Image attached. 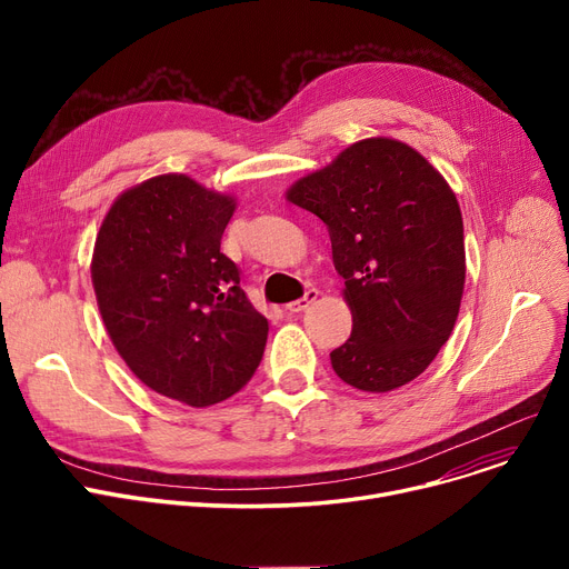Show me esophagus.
<instances>
[{"mask_svg":"<svg viewBox=\"0 0 569 569\" xmlns=\"http://www.w3.org/2000/svg\"><path fill=\"white\" fill-rule=\"evenodd\" d=\"M318 290L316 288H311V290H307L305 292V297H300V300H295V302H290V305H286V309L290 311V313H300V311H305V309H309L316 300H318Z\"/></svg>","mask_w":569,"mask_h":569,"instance_id":"esophagus-1","label":"esophagus"}]
</instances>
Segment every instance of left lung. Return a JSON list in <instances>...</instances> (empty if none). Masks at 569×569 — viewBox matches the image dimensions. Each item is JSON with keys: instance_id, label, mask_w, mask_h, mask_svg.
Instances as JSON below:
<instances>
[{"instance_id": "1", "label": "left lung", "mask_w": 569, "mask_h": 569, "mask_svg": "<svg viewBox=\"0 0 569 569\" xmlns=\"http://www.w3.org/2000/svg\"><path fill=\"white\" fill-rule=\"evenodd\" d=\"M332 239L350 339L330 352L355 390L392 392L450 339L466 283L463 219L445 177L395 138L352 142L288 189Z\"/></svg>"}]
</instances>
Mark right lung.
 Segmentation results:
<instances>
[{"mask_svg": "<svg viewBox=\"0 0 569 569\" xmlns=\"http://www.w3.org/2000/svg\"><path fill=\"white\" fill-rule=\"evenodd\" d=\"M232 196L189 174H157L110 204L92 283L108 337L149 390L193 408L237 395L256 373L269 325L221 253Z\"/></svg>", "mask_w": 569, "mask_h": 569, "instance_id": "1", "label": "right lung"}]
</instances>
